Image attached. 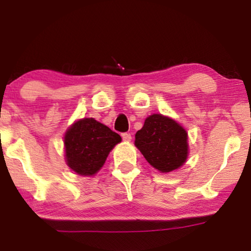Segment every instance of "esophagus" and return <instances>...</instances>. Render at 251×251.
<instances>
[{"label": "esophagus", "instance_id": "34e87169", "mask_svg": "<svg viewBox=\"0 0 251 251\" xmlns=\"http://www.w3.org/2000/svg\"><path fill=\"white\" fill-rule=\"evenodd\" d=\"M122 139L125 140V142H130V140L132 139V137H131V135H130V133H128V132H125V133H122Z\"/></svg>", "mask_w": 251, "mask_h": 251}]
</instances>
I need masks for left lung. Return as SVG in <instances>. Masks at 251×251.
<instances>
[{
    "label": "left lung",
    "instance_id": "8db88e82",
    "mask_svg": "<svg viewBox=\"0 0 251 251\" xmlns=\"http://www.w3.org/2000/svg\"><path fill=\"white\" fill-rule=\"evenodd\" d=\"M135 138L136 147L147 162L161 173L178 169L187 159L186 130L168 116L150 115Z\"/></svg>",
    "mask_w": 251,
    "mask_h": 251
}]
</instances>
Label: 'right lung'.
Masks as SVG:
<instances>
[{
    "mask_svg": "<svg viewBox=\"0 0 251 251\" xmlns=\"http://www.w3.org/2000/svg\"><path fill=\"white\" fill-rule=\"evenodd\" d=\"M121 137L92 118L73 123L65 133L67 166L81 176H92L104 166L108 154Z\"/></svg>",
    "mask_w": 251,
    "mask_h": 251,
    "instance_id": "obj_1",
    "label": "right lung"
}]
</instances>
